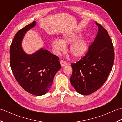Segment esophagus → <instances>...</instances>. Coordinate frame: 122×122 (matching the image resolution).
I'll return each instance as SVG.
<instances>
[{"label": "esophagus", "instance_id": "esophagus-1", "mask_svg": "<svg viewBox=\"0 0 122 122\" xmlns=\"http://www.w3.org/2000/svg\"><path fill=\"white\" fill-rule=\"evenodd\" d=\"M60 63L61 66L62 67L66 66L67 65V64H68V63H67L66 62L63 60H61L60 61Z\"/></svg>", "mask_w": 122, "mask_h": 122}]
</instances>
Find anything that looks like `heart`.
Instances as JSON below:
<instances>
[{
    "label": "heart",
    "mask_w": 122,
    "mask_h": 122,
    "mask_svg": "<svg viewBox=\"0 0 122 122\" xmlns=\"http://www.w3.org/2000/svg\"><path fill=\"white\" fill-rule=\"evenodd\" d=\"M81 35L76 33H66L62 35V39H54L51 41L53 52L59 54L66 49V46L70 45L69 52L75 59L83 57L88 51L89 41L86 38H81Z\"/></svg>",
    "instance_id": "obj_1"
}]
</instances>
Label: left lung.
I'll list each match as a JSON object with an SVG mask.
<instances>
[{"label":"left lung","mask_w":122,"mask_h":122,"mask_svg":"<svg viewBox=\"0 0 122 122\" xmlns=\"http://www.w3.org/2000/svg\"><path fill=\"white\" fill-rule=\"evenodd\" d=\"M98 31L87 53L76 63H72L70 77L77 93L89 95L104 84L113 66L114 51L110 36L101 25L96 22Z\"/></svg>","instance_id":"obj_1"}]
</instances>
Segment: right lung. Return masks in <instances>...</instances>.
I'll use <instances>...</instances> for the list:
<instances>
[{
  "instance_id": "obj_1",
  "label": "right lung",
  "mask_w": 122,
  "mask_h": 122,
  "mask_svg": "<svg viewBox=\"0 0 122 122\" xmlns=\"http://www.w3.org/2000/svg\"><path fill=\"white\" fill-rule=\"evenodd\" d=\"M36 25L34 21L15 34L10 46V64L20 86L30 94L40 96L50 89L54 76L61 66L58 57L46 49L41 48L32 54L23 50V38Z\"/></svg>"
}]
</instances>
